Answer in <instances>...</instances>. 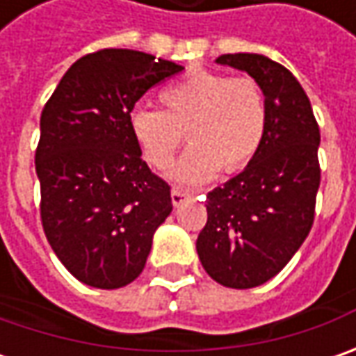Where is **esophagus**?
Returning a JSON list of instances; mask_svg holds the SVG:
<instances>
[{
    "label": "esophagus",
    "mask_w": 356,
    "mask_h": 356,
    "mask_svg": "<svg viewBox=\"0 0 356 356\" xmlns=\"http://www.w3.org/2000/svg\"><path fill=\"white\" fill-rule=\"evenodd\" d=\"M170 196H172V204H174V206H180L184 200L192 198V192L182 190V188H174V190L170 192Z\"/></svg>",
    "instance_id": "obj_1"
}]
</instances>
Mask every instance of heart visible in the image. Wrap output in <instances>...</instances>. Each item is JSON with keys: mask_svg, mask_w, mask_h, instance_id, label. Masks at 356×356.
Masks as SVG:
<instances>
[{"mask_svg": "<svg viewBox=\"0 0 356 356\" xmlns=\"http://www.w3.org/2000/svg\"><path fill=\"white\" fill-rule=\"evenodd\" d=\"M158 101L162 111H134L129 130L140 156L156 170L170 164L186 130L192 144L170 170L174 182L202 184L222 166L227 174L243 170L261 148L267 104L253 79L192 69L160 90Z\"/></svg>", "mask_w": 356, "mask_h": 356, "instance_id": "b5f03b06", "label": "heart"}]
</instances>
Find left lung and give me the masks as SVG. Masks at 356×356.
Here are the masks:
<instances>
[{
	"mask_svg": "<svg viewBox=\"0 0 356 356\" xmlns=\"http://www.w3.org/2000/svg\"><path fill=\"white\" fill-rule=\"evenodd\" d=\"M216 63L245 71L259 85L267 127L243 172L208 194L196 250L213 281L250 289L275 277L311 232L321 134L305 90L283 65L257 53L222 55Z\"/></svg>",
	"mask_w": 356,
	"mask_h": 356,
	"instance_id": "left-lung-1",
	"label": "left lung"
}]
</instances>
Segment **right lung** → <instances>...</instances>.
<instances>
[{
	"label": "right lung",
	"mask_w": 356,
	"mask_h": 356,
	"mask_svg": "<svg viewBox=\"0 0 356 356\" xmlns=\"http://www.w3.org/2000/svg\"><path fill=\"white\" fill-rule=\"evenodd\" d=\"M182 69L132 49L89 53L69 67L41 113V222L55 255L85 285L132 283L170 216V186L143 160L129 117L146 90Z\"/></svg>",
	"instance_id": "1"
}]
</instances>
